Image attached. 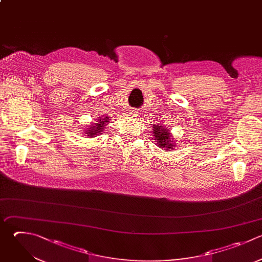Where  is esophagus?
Returning <instances> with one entry per match:
<instances>
[{
	"mask_svg": "<svg viewBox=\"0 0 262 262\" xmlns=\"http://www.w3.org/2000/svg\"><path fill=\"white\" fill-rule=\"evenodd\" d=\"M130 115H131L132 117H134V116H137V111H135V110H132V111L130 112Z\"/></svg>",
	"mask_w": 262,
	"mask_h": 262,
	"instance_id": "obj_1",
	"label": "esophagus"
}]
</instances>
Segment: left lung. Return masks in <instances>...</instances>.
<instances>
[{
	"label": "left lung",
	"instance_id": "8db88e82",
	"mask_svg": "<svg viewBox=\"0 0 262 262\" xmlns=\"http://www.w3.org/2000/svg\"><path fill=\"white\" fill-rule=\"evenodd\" d=\"M154 134L159 146L167 149H171L172 147H174V144H172V141H170V133L167 129L155 125Z\"/></svg>",
	"mask_w": 262,
	"mask_h": 262
}]
</instances>
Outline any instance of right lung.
I'll return each mask as SVG.
<instances>
[{
	"label": "right lung",
	"mask_w": 262,
	"mask_h": 262,
	"mask_svg": "<svg viewBox=\"0 0 262 262\" xmlns=\"http://www.w3.org/2000/svg\"><path fill=\"white\" fill-rule=\"evenodd\" d=\"M108 118H102V119H99V121L100 122H98V123H95V126H93V127H90L89 128V130H88V133H86V134H89L88 136H93V135H97L98 133H100V132H102V130H103V128H104V126L106 125V122H108Z\"/></svg>",
	"instance_id": "add662e5"
}]
</instances>
